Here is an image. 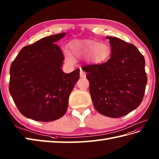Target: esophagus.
Segmentation results:
<instances>
[{"mask_svg": "<svg viewBox=\"0 0 159 159\" xmlns=\"http://www.w3.org/2000/svg\"><path fill=\"white\" fill-rule=\"evenodd\" d=\"M80 75L81 78H84V77H86V74L84 72V71L80 69Z\"/></svg>", "mask_w": 159, "mask_h": 159, "instance_id": "obj_1", "label": "esophagus"}]
</instances>
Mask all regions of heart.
Instances as JSON below:
<instances>
[{
  "mask_svg": "<svg viewBox=\"0 0 159 159\" xmlns=\"http://www.w3.org/2000/svg\"><path fill=\"white\" fill-rule=\"evenodd\" d=\"M70 51L77 58H86L90 62L100 64L105 61L111 54V48L104 43H99L90 40H74L69 43ZM64 59L69 64L75 63V60L66 49L63 51Z\"/></svg>",
  "mask_w": 159,
  "mask_h": 159,
  "instance_id": "obj_1",
  "label": "heart"
}]
</instances>
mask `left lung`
<instances>
[{"mask_svg":"<svg viewBox=\"0 0 159 159\" xmlns=\"http://www.w3.org/2000/svg\"><path fill=\"white\" fill-rule=\"evenodd\" d=\"M111 58L102 64L87 66L90 94L96 111L111 118L128 114L141 104L147 84L145 59L134 45L106 36Z\"/></svg>","mask_w":159,"mask_h":159,"instance_id":"1","label":"left lung"}]
</instances>
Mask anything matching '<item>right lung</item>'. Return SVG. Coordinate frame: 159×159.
<instances>
[{"mask_svg":"<svg viewBox=\"0 0 159 159\" xmlns=\"http://www.w3.org/2000/svg\"><path fill=\"white\" fill-rule=\"evenodd\" d=\"M66 33L50 35L23 47L10 67L9 93L22 115L52 121L65 114L80 69L62 71L64 58L56 42Z\"/></svg>","mask_w":159,"mask_h":159,"instance_id":"1","label":"right lung"}]
</instances>
